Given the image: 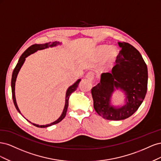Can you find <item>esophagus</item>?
Returning <instances> with one entry per match:
<instances>
[{
  "instance_id": "34e87169",
  "label": "esophagus",
  "mask_w": 161,
  "mask_h": 161,
  "mask_svg": "<svg viewBox=\"0 0 161 161\" xmlns=\"http://www.w3.org/2000/svg\"><path fill=\"white\" fill-rule=\"evenodd\" d=\"M86 79H89V80H91V81L93 80L94 78H95V74H94V72H89L86 74Z\"/></svg>"
}]
</instances>
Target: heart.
Listing matches in <instances>:
<instances>
[{
  "instance_id": "1",
  "label": "heart",
  "mask_w": 161,
  "mask_h": 161,
  "mask_svg": "<svg viewBox=\"0 0 161 161\" xmlns=\"http://www.w3.org/2000/svg\"><path fill=\"white\" fill-rule=\"evenodd\" d=\"M97 55L99 58H102L105 57L106 62H111L118 56V52L115 47H109L107 45H101L97 48Z\"/></svg>"
}]
</instances>
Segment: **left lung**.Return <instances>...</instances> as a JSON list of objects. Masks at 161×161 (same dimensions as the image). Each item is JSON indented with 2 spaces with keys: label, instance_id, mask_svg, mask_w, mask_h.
Segmentation results:
<instances>
[{
  "label": "left lung",
  "instance_id": "obj_1",
  "mask_svg": "<svg viewBox=\"0 0 161 161\" xmlns=\"http://www.w3.org/2000/svg\"><path fill=\"white\" fill-rule=\"evenodd\" d=\"M121 48L111 73L101 75L99 83L91 89L94 109L102 118L122 120L133 115L144 101L147 92L148 69L140 53L127 42H119ZM115 88L125 91L126 104L120 108L110 105Z\"/></svg>",
  "mask_w": 161,
  "mask_h": 161
}]
</instances>
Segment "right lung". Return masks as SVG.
Wrapping results in <instances>:
<instances>
[{
  "mask_svg": "<svg viewBox=\"0 0 161 161\" xmlns=\"http://www.w3.org/2000/svg\"><path fill=\"white\" fill-rule=\"evenodd\" d=\"M58 43H57V42H53L52 44L50 43H44V44H33L32 46H31L30 47H29L24 52L22 55L21 56L20 58H19V60L17 62V64L14 68L13 72V75H12V79H11V89H12V97H13V103L14 106H15V108L17 109V110L19 112V113L21 114L20 111H19V108H18V106L17 105L16 103V99H15V95H14V86H15V81H16V79H17V76L18 75V72L20 70V69L21 68L23 64L25 62V58L27 57L28 56H30L31 53H33L35 52H36L37 50H43V49H45V48H47L48 47H53V46H56ZM80 81V79L78 80L74 85H72V86H70L69 89H68L67 91H66V103H65V106H64V109L63 110L62 114L61 115V116L59 118H58L56 121H55L54 122L51 123L50 124H47V125H37V124H33L31 123V121H28L29 122H30L31 124H32L33 125L36 126V127L38 128H46L48 127V126H51L52 125H54L60 122V121L65 118L66 114V111L68 109V106H69V97L71 95V94L73 92L75 91L76 90V89L78 88V86H79V82Z\"/></svg>",
  "mask_w": 161,
  "mask_h": 161,
  "instance_id": "add662e5",
  "label": "right lung"
}]
</instances>
